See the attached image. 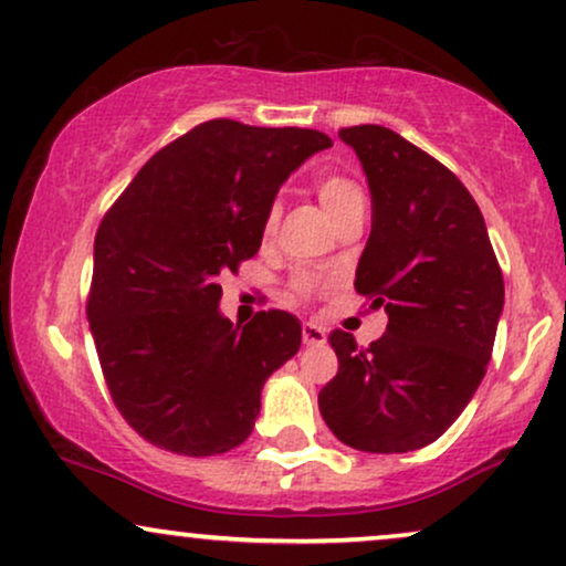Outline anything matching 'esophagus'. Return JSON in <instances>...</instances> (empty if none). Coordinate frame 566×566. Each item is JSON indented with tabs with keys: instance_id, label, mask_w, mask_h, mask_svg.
Listing matches in <instances>:
<instances>
[{
	"instance_id": "obj_1",
	"label": "esophagus",
	"mask_w": 566,
	"mask_h": 566,
	"mask_svg": "<svg viewBox=\"0 0 566 566\" xmlns=\"http://www.w3.org/2000/svg\"><path fill=\"white\" fill-rule=\"evenodd\" d=\"M303 342L307 347H318V345H326V328L318 326V324H303Z\"/></svg>"
}]
</instances>
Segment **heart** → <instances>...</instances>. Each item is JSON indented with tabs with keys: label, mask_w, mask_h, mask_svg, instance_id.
I'll return each instance as SVG.
<instances>
[{
	"label": "heart",
	"mask_w": 566,
	"mask_h": 566,
	"mask_svg": "<svg viewBox=\"0 0 566 566\" xmlns=\"http://www.w3.org/2000/svg\"><path fill=\"white\" fill-rule=\"evenodd\" d=\"M316 196L321 200V206H324V211L332 217V221H336L342 217V213H347L353 206L357 203H366V198H363V190L357 188L353 180H347V177L342 175H324L321 180L316 182ZM276 219H279V203H274L266 213V232H271L276 227ZM318 279L313 274H300L295 279V292L297 295H311L313 290H316Z\"/></svg>",
	"instance_id": "heart-1"
}]
</instances>
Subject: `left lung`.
Wrapping results in <instances>:
<instances>
[{
    "label": "left lung",
    "mask_w": 566,
    "mask_h": 566,
    "mask_svg": "<svg viewBox=\"0 0 566 566\" xmlns=\"http://www.w3.org/2000/svg\"><path fill=\"white\" fill-rule=\"evenodd\" d=\"M366 171L370 238L355 290L386 311L368 349L328 336L339 370L318 410L347 447L412 452L439 439L481 386L504 311L483 213L443 164L381 125L339 130Z\"/></svg>",
    "instance_id": "1"
}]
</instances>
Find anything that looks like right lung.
Segmentation results:
<instances>
[{
	"mask_svg": "<svg viewBox=\"0 0 566 566\" xmlns=\"http://www.w3.org/2000/svg\"><path fill=\"white\" fill-rule=\"evenodd\" d=\"M328 146L318 130L211 119L151 156L104 217L88 324L114 405L154 447L209 457L253 433L303 328L284 311L234 326L219 274L259 253L279 188Z\"/></svg>",
	"mask_w": 566,
	"mask_h": 566,
	"instance_id": "right-lung-1",
	"label": "right lung"
}]
</instances>
